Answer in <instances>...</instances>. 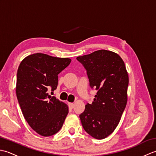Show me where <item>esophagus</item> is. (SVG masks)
<instances>
[{
	"label": "esophagus",
	"instance_id": "34e87169",
	"mask_svg": "<svg viewBox=\"0 0 156 156\" xmlns=\"http://www.w3.org/2000/svg\"><path fill=\"white\" fill-rule=\"evenodd\" d=\"M68 105H69V107H70V108H73V107H74V103H72V102H69V103H68Z\"/></svg>",
	"mask_w": 156,
	"mask_h": 156
}]
</instances>
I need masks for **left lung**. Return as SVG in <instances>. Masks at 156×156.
Segmentation results:
<instances>
[{
    "label": "left lung",
    "mask_w": 156,
    "mask_h": 156,
    "mask_svg": "<svg viewBox=\"0 0 156 156\" xmlns=\"http://www.w3.org/2000/svg\"><path fill=\"white\" fill-rule=\"evenodd\" d=\"M77 60L87 72L90 87L97 90L92 104L80 115L82 127L97 140L111 135L117 127L127 102L129 76L117 54L101 49L79 56Z\"/></svg>",
    "instance_id": "left-lung-1"
}]
</instances>
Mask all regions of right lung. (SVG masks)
<instances>
[{
	"instance_id": "obj_1",
	"label": "right lung",
	"mask_w": 156,
	"mask_h": 156,
	"mask_svg": "<svg viewBox=\"0 0 156 156\" xmlns=\"http://www.w3.org/2000/svg\"><path fill=\"white\" fill-rule=\"evenodd\" d=\"M71 59L34 54L20 64L16 76V94L25 120L41 136L49 137L60 130L68 107L48 93L57 88L58 74Z\"/></svg>"
}]
</instances>
